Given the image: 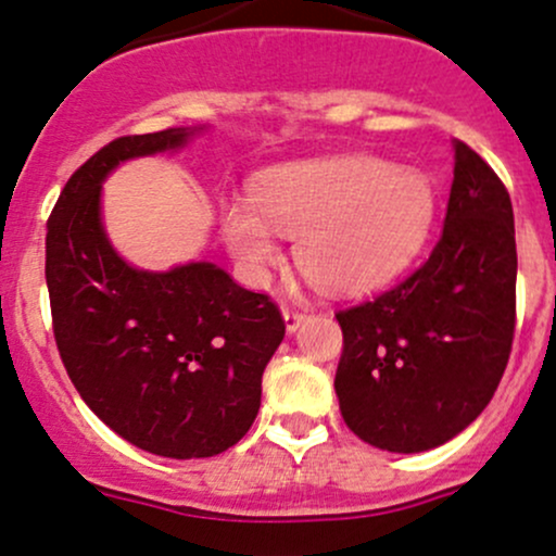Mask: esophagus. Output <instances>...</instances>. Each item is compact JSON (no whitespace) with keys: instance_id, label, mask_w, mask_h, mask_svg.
<instances>
[{"instance_id":"1","label":"esophagus","mask_w":556,"mask_h":556,"mask_svg":"<svg viewBox=\"0 0 556 556\" xmlns=\"http://www.w3.org/2000/svg\"><path fill=\"white\" fill-rule=\"evenodd\" d=\"M285 324H287V331H295L300 324L305 321V311H300V308H292V305H285Z\"/></svg>"}]
</instances>
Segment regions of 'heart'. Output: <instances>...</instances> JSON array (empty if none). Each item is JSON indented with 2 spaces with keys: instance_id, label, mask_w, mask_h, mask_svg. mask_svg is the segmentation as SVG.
I'll list each match as a JSON object with an SVG mask.
<instances>
[{
  "instance_id": "1",
  "label": "heart",
  "mask_w": 556,
  "mask_h": 556,
  "mask_svg": "<svg viewBox=\"0 0 556 556\" xmlns=\"http://www.w3.org/2000/svg\"><path fill=\"white\" fill-rule=\"evenodd\" d=\"M431 219L433 188L424 172L331 156L266 169L251 201L225 203L222 229L248 271L277 264V232L298 235L295 258L316 285L361 292L416 256Z\"/></svg>"
}]
</instances>
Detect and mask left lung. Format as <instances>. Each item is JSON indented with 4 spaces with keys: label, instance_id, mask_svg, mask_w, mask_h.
<instances>
[{
    "label": "left lung",
    "instance_id": "left-lung-1",
    "mask_svg": "<svg viewBox=\"0 0 556 556\" xmlns=\"http://www.w3.org/2000/svg\"><path fill=\"white\" fill-rule=\"evenodd\" d=\"M513 201L455 140V180L431 256L392 290L337 311L334 389L348 429L389 452H424L468 429L494 397L515 337Z\"/></svg>",
    "mask_w": 556,
    "mask_h": 556
}]
</instances>
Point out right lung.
Listing matches in <instances>:
<instances>
[{
    "instance_id": "obj_1",
    "label": "right lung",
    "mask_w": 556,
    "mask_h": 556,
    "mask_svg": "<svg viewBox=\"0 0 556 556\" xmlns=\"http://www.w3.org/2000/svg\"><path fill=\"white\" fill-rule=\"evenodd\" d=\"M188 136L169 127L114 138L73 172L47 222L52 327L70 381L114 433L175 460L219 455L245 437L285 337L279 305L219 266L138 271L106 240L101 180Z\"/></svg>"
}]
</instances>
